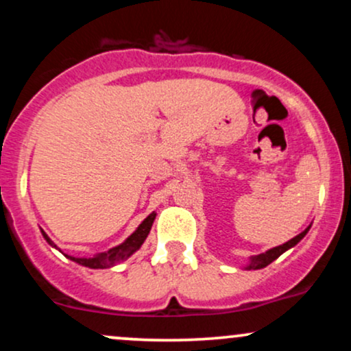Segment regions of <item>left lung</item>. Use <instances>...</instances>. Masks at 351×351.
I'll use <instances>...</instances> for the list:
<instances>
[{
  "mask_svg": "<svg viewBox=\"0 0 351 351\" xmlns=\"http://www.w3.org/2000/svg\"><path fill=\"white\" fill-rule=\"evenodd\" d=\"M308 229H310V226H308L307 229H305V231H302L299 236L292 237L291 241H287V243H285V244L277 245V247L269 249L267 252L259 254V256H252V257H251V261H249L247 267H245V269H249V271H251V269H254V271H256V269H263V267H265V265H269V264L272 263V261H276L277 257L280 256V254H284L285 251H287V249L293 247V245H295L297 243H299V241L302 239V237H304L305 234H307Z\"/></svg>",
  "mask_w": 351,
  "mask_h": 351,
  "instance_id": "obj_1",
  "label": "left lung"
}]
</instances>
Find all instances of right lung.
I'll return each instance as SVG.
<instances>
[{
  "mask_svg": "<svg viewBox=\"0 0 351 351\" xmlns=\"http://www.w3.org/2000/svg\"><path fill=\"white\" fill-rule=\"evenodd\" d=\"M155 216H156L155 213H152V215L148 216L138 228H136V231L130 237H128L125 243L117 245V247H114V249H110L108 252L97 254V256H94V257H72V256H67V257H69L71 261H74V263H77L80 265H86V267H90V269L112 267L114 264L120 263V261H125L127 257H130L132 254L136 251V249H140V245L143 244V241L147 239L148 232H150L153 221H155ZM43 236L46 237L47 243H49L51 245H54L44 231H43Z\"/></svg>",
  "mask_w": 351,
  "mask_h": 351,
  "instance_id": "add662e5",
  "label": "right lung"
}]
</instances>
